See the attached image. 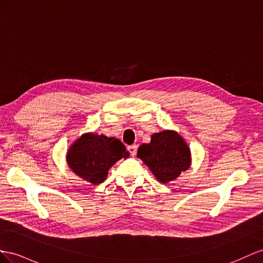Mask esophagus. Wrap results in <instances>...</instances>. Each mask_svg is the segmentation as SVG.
Masks as SVG:
<instances>
[{"label": "esophagus", "instance_id": "1", "mask_svg": "<svg viewBox=\"0 0 263 263\" xmlns=\"http://www.w3.org/2000/svg\"><path fill=\"white\" fill-rule=\"evenodd\" d=\"M127 150L130 151L131 156H132V157H134V156H136V154H137V145H136V144L129 145V146H127Z\"/></svg>", "mask_w": 263, "mask_h": 263}]
</instances>
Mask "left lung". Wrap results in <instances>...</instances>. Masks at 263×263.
Here are the masks:
<instances>
[{
  "instance_id": "1",
  "label": "left lung",
  "mask_w": 263,
  "mask_h": 263,
  "mask_svg": "<svg viewBox=\"0 0 263 263\" xmlns=\"http://www.w3.org/2000/svg\"><path fill=\"white\" fill-rule=\"evenodd\" d=\"M137 157L143 161L161 183L176 180L191 165V151L185 140L174 130L153 133L150 143H142Z\"/></svg>"
}]
</instances>
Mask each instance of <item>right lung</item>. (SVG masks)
I'll use <instances>...</instances> for the list:
<instances>
[{
	"label": "right lung",
	"mask_w": 263,
	"mask_h": 263,
	"mask_svg": "<svg viewBox=\"0 0 263 263\" xmlns=\"http://www.w3.org/2000/svg\"><path fill=\"white\" fill-rule=\"evenodd\" d=\"M129 157L130 152L117 138L87 132L70 145L66 152V162L77 176L97 185L106 179L114 163Z\"/></svg>",
	"instance_id": "right-lung-1"
}]
</instances>
